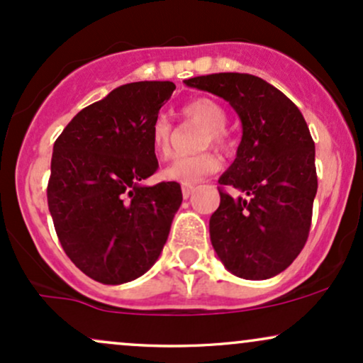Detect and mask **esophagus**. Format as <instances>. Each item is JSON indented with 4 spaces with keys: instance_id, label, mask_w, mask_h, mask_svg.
<instances>
[{
    "instance_id": "obj_1",
    "label": "esophagus",
    "mask_w": 363,
    "mask_h": 363,
    "mask_svg": "<svg viewBox=\"0 0 363 363\" xmlns=\"http://www.w3.org/2000/svg\"><path fill=\"white\" fill-rule=\"evenodd\" d=\"M194 193V187L193 186H182V196H184V199L189 198L191 194Z\"/></svg>"
}]
</instances>
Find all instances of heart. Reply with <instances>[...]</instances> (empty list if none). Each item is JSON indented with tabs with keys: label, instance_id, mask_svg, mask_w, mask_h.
<instances>
[{
	"label": "heart",
	"instance_id": "heart-1",
	"mask_svg": "<svg viewBox=\"0 0 363 363\" xmlns=\"http://www.w3.org/2000/svg\"><path fill=\"white\" fill-rule=\"evenodd\" d=\"M181 114L187 121L201 124L205 129L201 131V147H208L210 143L218 148H225L228 145V133L225 129L227 123V112L215 99L196 97L187 101L182 106ZM170 136H172V124L165 116H158L150 128V140L152 147L160 157H169L170 153ZM220 158L213 152H201L196 155L176 157L164 169L162 176L167 181L182 182V184H196L203 177L210 176L218 170Z\"/></svg>",
	"mask_w": 363,
	"mask_h": 363
}]
</instances>
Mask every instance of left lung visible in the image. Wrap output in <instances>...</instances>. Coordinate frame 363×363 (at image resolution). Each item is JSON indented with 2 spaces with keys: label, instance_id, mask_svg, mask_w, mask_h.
Returning a JSON list of instances; mask_svg holds the SVG:
<instances>
[{
  "label": "left lung",
  "instance_id": "left-lung-1",
  "mask_svg": "<svg viewBox=\"0 0 363 363\" xmlns=\"http://www.w3.org/2000/svg\"><path fill=\"white\" fill-rule=\"evenodd\" d=\"M218 95L242 123L234 164L220 176V206L210 239L225 268L244 280H266L286 269L309 237L318 193L315 148L298 107L259 77L215 73L184 80Z\"/></svg>",
  "mask_w": 363,
  "mask_h": 363
}]
</instances>
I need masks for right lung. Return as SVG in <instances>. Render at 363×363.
Instances as JSON below:
<instances>
[{
	"instance_id": "1",
	"label": "right lung",
	"mask_w": 363,
	"mask_h": 363,
	"mask_svg": "<svg viewBox=\"0 0 363 363\" xmlns=\"http://www.w3.org/2000/svg\"><path fill=\"white\" fill-rule=\"evenodd\" d=\"M172 82L121 85L78 112L52 148L48 205L66 256L91 280L121 285L158 259L182 203L157 172L150 128Z\"/></svg>"
}]
</instances>
